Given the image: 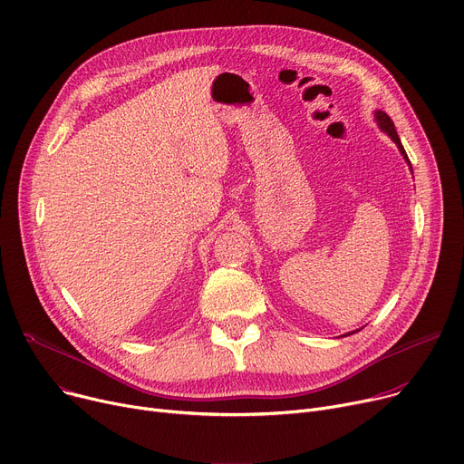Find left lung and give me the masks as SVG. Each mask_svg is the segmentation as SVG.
Here are the masks:
<instances>
[{
    "label": "left lung",
    "instance_id": "obj_1",
    "mask_svg": "<svg viewBox=\"0 0 464 464\" xmlns=\"http://www.w3.org/2000/svg\"><path fill=\"white\" fill-rule=\"evenodd\" d=\"M375 119H377V122H379V127H381V130H384L393 141H395V145H397V149L401 150V154H403V159L409 162V166H411V160H409V157H407V152H405V149H403V143H401V140H399V136H397V132H395V127H393V121L388 117V113H384V111H375ZM412 169V168H411ZM353 332H349V334H345V335H351Z\"/></svg>",
    "mask_w": 464,
    "mask_h": 464
}]
</instances>
